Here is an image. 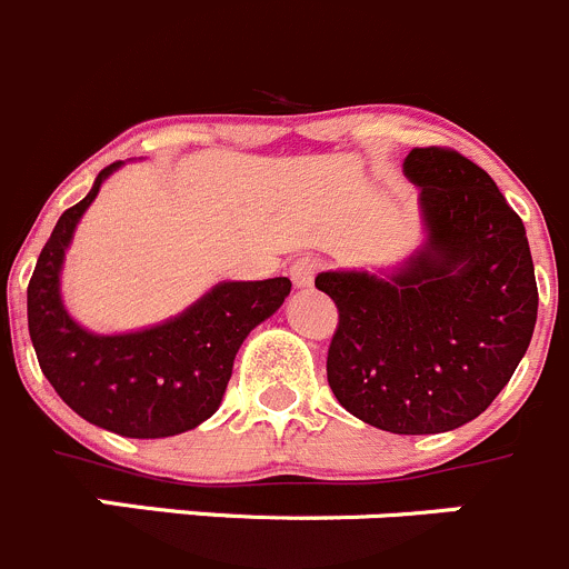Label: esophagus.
<instances>
[{"mask_svg":"<svg viewBox=\"0 0 569 569\" xmlns=\"http://www.w3.org/2000/svg\"><path fill=\"white\" fill-rule=\"evenodd\" d=\"M317 272H319V261L311 256L297 258L289 269V274H291V280H295L297 289H308V286L313 283V278H317Z\"/></svg>","mask_w":569,"mask_h":569,"instance_id":"esophagus-1","label":"esophagus"}]
</instances>
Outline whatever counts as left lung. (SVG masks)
<instances>
[{"label":"left lung","mask_w":569,"mask_h":569,"mask_svg":"<svg viewBox=\"0 0 569 569\" xmlns=\"http://www.w3.org/2000/svg\"><path fill=\"white\" fill-rule=\"evenodd\" d=\"M427 242L391 274L321 272L338 308L327 382L343 410L393 435L449 432L492 405L529 349L537 280L523 220L451 148H412Z\"/></svg>","instance_id":"8db88e82"}]
</instances>
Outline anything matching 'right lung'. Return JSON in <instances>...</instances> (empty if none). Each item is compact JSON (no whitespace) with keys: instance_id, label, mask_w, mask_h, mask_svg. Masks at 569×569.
Returning a JSON list of instances; mask_svg holds the SVG:
<instances>
[{"instance_id":"1","label":"right lung","mask_w":569,"mask_h":569,"mask_svg":"<svg viewBox=\"0 0 569 569\" xmlns=\"http://www.w3.org/2000/svg\"><path fill=\"white\" fill-rule=\"evenodd\" d=\"M120 164L101 170L93 189L62 211L40 250L27 286L30 338L46 380L84 421L123 438H170L214 416L239 347L283 306L291 280H228L157 327L120 336L84 330L62 306V261L79 220Z\"/></svg>"}]
</instances>
